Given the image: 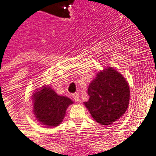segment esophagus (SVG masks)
Masks as SVG:
<instances>
[{"label": "esophagus", "instance_id": "obj_1", "mask_svg": "<svg viewBox=\"0 0 156 156\" xmlns=\"http://www.w3.org/2000/svg\"><path fill=\"white\" fill-rule=\"evenodd\" d=\"M72 97H73L74 100H75L76 102L80 101V95L78 93H74L73 95H72Z\"/></svg>", "mask_w": 156, "mask_h": 156}]
</instances>
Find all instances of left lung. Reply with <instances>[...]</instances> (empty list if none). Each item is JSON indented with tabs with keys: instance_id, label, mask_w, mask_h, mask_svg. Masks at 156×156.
Segmentation results:
<instances>
[{
	"instance_id": "8db88e82",
	"label": "left lung",
	"mask_w": 156,
	"mask_h": 156,
	"mask_svg": "<svg viewBox=\"0 0 156 156\" xmlns=\"http://www.w3.org/2000/svg\"><path fill=\"white\" fill-rule=\"evenodd\" d=\"M89 101L84 104L93 119L102 126H109L122 116L129 101V84L112 67L97 73L88 87Z\"/></svg>"
}]
</instances>
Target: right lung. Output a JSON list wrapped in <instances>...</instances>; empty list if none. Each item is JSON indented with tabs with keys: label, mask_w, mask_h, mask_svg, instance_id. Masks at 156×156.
Instances as JSON below:
<instances>
[{
	"label": "right lung",
	"mask_w": 156,
	"mask_h": 156,
	"mask_svg": "<svg viewBox=\"0 0 156 156\" xmlns=\"http://www.w3.org/2000/svg\"><path fill=\"white\" fill-rule=\"evenodd\" d=\"M33 112L36 120L47 126H57L62 122L66 111L73 101L57 95L50 86H42L32 95Z\"/></svg>",
	"instance_id": "right-lung-1"
}]
</instances>
